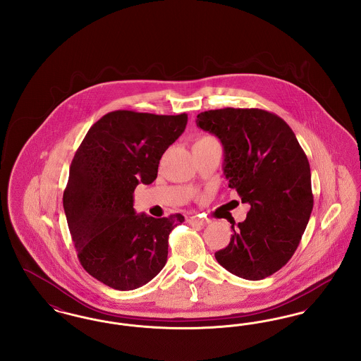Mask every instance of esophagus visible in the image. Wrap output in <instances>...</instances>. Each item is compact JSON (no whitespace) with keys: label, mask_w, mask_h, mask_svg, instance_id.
<instances>
[{"label":"esophagus","mask_w":361,"mask_h":361,"mask_svg":"<svg viewBox=\"0 0 361 361\" xmlns=\"http://www.w3.org/2000/svg\"><path fill=\"white\" fill-rule=\"evenodd\" d=\"M208 222H209V219L199 218V216H190L188 219V224L192 226H206Z\"/></svg>","instance_id":"esophagus-1"}]
</instances>
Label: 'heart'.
I'll use <instances>...</instances> for the list:
<instances>
[{"label": "heart", "mask_w": 361, "mask_h": 361, "mask_svg": "<svg viewBox=\"0 0 361 361\" xmlns=\"http://www.w3.org/2000/svg\"><path fill=\"white\" fill-rule=\"evenodd\" d=\"M211 139H214V137H199V139H197V140H196V142H195V143H197V142H207V140H211Z\"/></svg>", "instance_id": "heart-1"}]
</instances>
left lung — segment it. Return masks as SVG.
<instances>
[{
	"mask_svg": "<svg viewBox=\"0 0 361 361\" xmlns=\"http://www.w3.org/2000/svg\"><path fill=\"white\" fill-rule=\"evenodd\" d=\"M197 127L221 139L224 172L250 209L231 224L228 245L216 261L246 280H261L283 268L299 246L314 206L311 173L291 127L258 108L211 109Z\"/></svg>",
	"mask_w": 361,
	"mask_h": 361,
	"instance_id": "8db88e82",
	"label": "left lung"
}]
</instances>
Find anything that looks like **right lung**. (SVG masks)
<instances>
[{"mask_svg": "<svg viewBox=\"0 0 361 361\" xmlns=\"http://www.w3.org/2000/svg\"><path fill=\"white\" fill-rule=\"evenodd\" d=\"M187 121V114L114 111L89 128L74 154L63 192L71 240L86 272L111 288H139L166 264L169 234L184 216L137 215L133 195L157 178L161 157Z\"/></svg>", "mask_w": 361, "mask_h": 361, "instance_id": "add662e5", "label": "right lung"}]
</instances>
